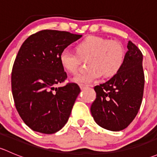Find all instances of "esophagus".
Segmentation results:
<instances>
[{
  "label": "esophagus",
  "instance_id": "34e87169",
  "mask_svg": "<svg viewBox=\"0 0 157 157\" xmlns=\"http://www.w3.org/2000/svg\"><path fill=\"white\" fill-rule=\"evenodd\" d=\"M80 87L81 90H84V89H86L87 87V86L86 85H84V84H80Z\"/></svg>",
  "mask_w": 157,
  "mask_h": 157
}]
</instances>
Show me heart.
Wrapping results in <instances>:
<instances>
[{
	"mask_svg": "<svg viewBox=\"0 0 157 157\" xmlns=\"http://www.w3.org/2000/svg\"><path fill=\"white\" fill-rule=\"evenodd\" d=\"M77 49L78 55L68 48L64 49L60 54L59 60L63 68L74 74L78 68L80 57L90 58L87 72L74 75L71 78L72 81L80 84H89L102 74L106 77H112L124 64V49L118 41L90 36L79 43Z\"/></svg>",
	"mask_w": 157,
	"mask_h": 157,
	"instance_id": "1",
	"label": "heart"
}]
</instances>
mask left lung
<instances>
[{"instance_id": "8db88e82", "label": "left lung", "mask_w": 157, "mask_h": 157, "mask_svg": "<svg viewBox=\"0 0 157 157\" xmlns=\"http://www.w3.org/2000/svg\"><path fill=\"white\" fill-rule=\"evenodd\" d=\"M127 47L120 71L107 82L94 87L96 98L90 108L95 121L112 131H121L132 122L143 99V55L131 41Z\"/></svg>"}]
</instances>
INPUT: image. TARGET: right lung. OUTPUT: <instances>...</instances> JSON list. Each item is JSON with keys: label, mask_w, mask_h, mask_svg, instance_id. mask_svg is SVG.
Segmentation results:
<instances>
[{"label": "right lung", "mask_w": 157, "mask_h": 157, "mask_svg": "<svg viewBox=\"0 0 157 157\" xmlns=\"http://www.w3.org/2000/svg\"><path fill=\"white\" fill-rule=\"evenodd\" d=\"M81 37L44 29L31 35L20 47L12 69L13 97L20 116L34 131L54 134L68 121L80 89L74 83L56 86L67 77L59 56Z\"/></svg>", "instance_id": "obj_1"}]
</instances>
